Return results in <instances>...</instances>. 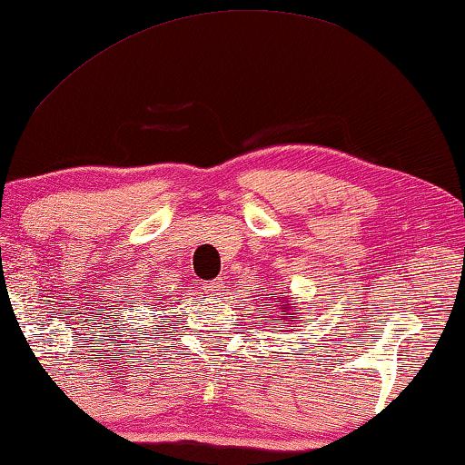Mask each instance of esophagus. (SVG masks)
<instances>
[{"label":"esophagus","mask_w":465,"mask_h":465,"mask_svg":"<svg viewBox=\"0 0 465 465\" xmlns=\"http://www.w3.org/2000/svg\"><path fill=\"white\" fill-rule=\"evenodd\" d=\"M203 289L208 295H223L224 291V281L223 278H213V281H208L203 284Z\"/></svg>","instance_id":"esophagus-1"}]
</instances>
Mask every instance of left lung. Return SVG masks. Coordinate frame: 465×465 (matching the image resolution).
Listing matches in <instances>:
<instances>
[{"mask_svg": "<svg viewBox=\"0 0 465 465\" xmlns=\"http://www.w3.org/2000/svg\"><path fill=\"white\" fill-rule=\"evenodd\" d=\"M281 310H282V312H287V316H282V318H289V322H292V318H295V316H292V313H291V310H292V303H284V305L281 307Z\"/></svg>", "mask_w": 465, "mask_h": 465, "instance_id": "8db88e82", "label": "left lung"}]
</instances>
